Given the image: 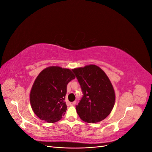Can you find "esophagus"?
Returning <instances> with one entry per match:
<instances>
[{
	"instance_id": "34e87169",
	"label": "esophagus",
	"mask_w": 152,
	"mask_h": 152,
	"mask_svg": "<svg viewBox=\"0 0 152 152\" xmlns=\"http://www.w3.org/2000/svg\"><path fill=\"white\" fill-rule=\"evenodd\" d=\"M75 104H76V102H73L70 103V106H74Z\"/></svg>"
}]
</instances>
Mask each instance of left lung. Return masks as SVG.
Here are the masks:
<instances>
[{
    "label": "left lung",
    "instance_id": "left-lung-1",
    "mask_svg": "<svg viewBox=\"0 0 152 152\" xmlns=\"http://www.w3.org/2000/svg\"><path fill=\"white\" fill-rule=\"evenodd\" d=\"M80 85L83 97L76 106L82 121L88 123L102 121L114 107L115 94L104 72L99 66L89 65L72 69Z\"/></svg>",
    "mask_w": 152,
    "mask_h": 152
}]
</instances>
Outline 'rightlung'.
<instances>
[{"label":"right lung","instance_id":"obj_1","mask_svg":"<svg viewBox=\"0 0 152 152\" xmlns=\"http://www.w3.org/2000/svg\"><path fill=\"white\" fill-rule=\"evenodd\" d=\"M75 78L70 69L54 66L44 69L35 80L30 94L31 107L36 115L49 123L60 120L67 110V84Z\"/></svg>","mask_w":152,"mask_h":152}]
</instances>
